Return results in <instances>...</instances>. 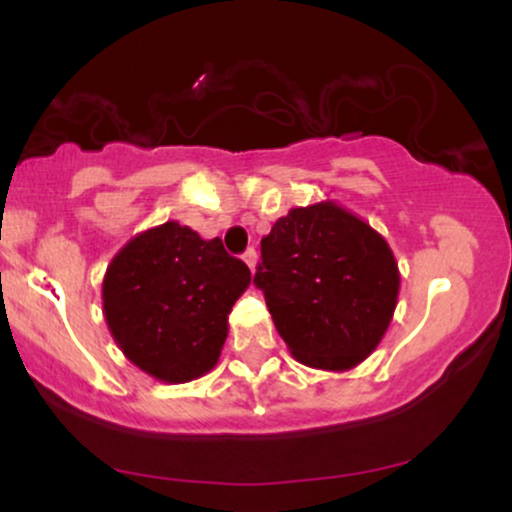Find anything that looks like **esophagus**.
Here are the masks:
<instances>
[{
	"mask_svg": "<svg viewBox=\"0 0 512 512\" xmlns=\"http://www.w3.org/2000/svg\"><path fill=\"white\" fill-rule=\"evenodd\" d=\"M243 262L245 264H248V267H250V272L252 274H255V267H257V252L255 250H248V252H245V255H243Z\"/></svg>",
	"mask_w": 512,
	"mask_h": 512,
	"instance_id": "1",
	"label": "esophagus"
}]
</instances>
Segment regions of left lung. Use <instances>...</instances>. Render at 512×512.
Listing matches in <instances>:
<instances>
[{
  "mask_svg": "<svg viewBox=\"0 0 512 512\" xmlns=\"http://www.w3.org/2000/svg\"><path fill=\"white\" fill-rule=\"evenodd\" d=\"M255 284L298 363L346 373L383 342L397 308L399 267L368 221L322 199L276 219L262 238Z\"/></svg>",
  "mask_w": 512,
  "mask_h": 512,
  "instance_id": "left-lung-1",
  "label": "left lung"
}]
</instances>
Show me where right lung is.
<instances>
[{
  "label": "right lung",
  "instance_id": "add662e5",
  "mask_svg": "<svg viewBox=\"0 0 512 512\" xmlns=\"http://www.w3.org/2000/svg\"><path fill=\"white\" fill-rule=\"evenodd\" d=\"M250 281L221 238L166 221L129 238L108 264L103 315L129 363L158 383H190L219 363L228 313Z\"/></svg>",
  "mask_w": 512,
  "mask_h": 512
}]
</instances>
